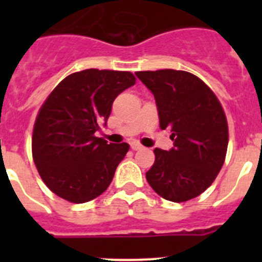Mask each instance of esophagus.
Wrapping results in <instances>:
<instances>
[{"label": "esophagus", "mask_w": 262, "mask_h": 262, "mask_svg": "<svg viewBox=\"0 0 262 262\" xmlns=\"http://www.w3.org/2000/svg\"><path fill=\"white\" fill-rule=\"evenodd\" d=\"M131 148H133L134 151H140V149H143V145L139 144L138 142H134L131 143Z\"/></svg>", "instance_id": "1"}]
</instances>
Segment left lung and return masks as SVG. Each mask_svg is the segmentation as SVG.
I'll return each instance as SVG.
<instances>
[{"label": "left lung", "mask_w": 262, "mask_h": 262, "mask_svg": "<svg viewBox=\"0 0 262 262\" xmlns=\"http://www.w3.org/2000/svg\"><path fill=\"white\" fill-rule=\"evenodd\" d=\"M156 101L160 127L170 131L173 147L155 148L148 184L165 200L185 202L214 182L226 159L228 126L216 96L185 71L136 72Z\"/></svg>", "instance_id": "1"}]
</instances>
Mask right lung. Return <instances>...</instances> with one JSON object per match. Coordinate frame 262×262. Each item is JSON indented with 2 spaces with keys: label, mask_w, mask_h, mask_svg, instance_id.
Wrapping results in <instances>:
<instances>
[{
  "label": "right lung",
  "mask_w": 262,
  "mask_h": 262,
  "mask_svg": "<svg viewBox=\"0 0 262 262\" xmlns=\"http://www.w3.org/2000/svg\"><path fill=\"white\" fill-rule=\"evenodd\" d=\"M135 85L129 72L72 73L43 103L32 133V157L41 180L62 200L84 203L103 193L129 145L94 134L107 122L118 94Z\"/></svg>",
  "instance_id": "add662e5"
}]
</instances>
